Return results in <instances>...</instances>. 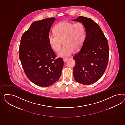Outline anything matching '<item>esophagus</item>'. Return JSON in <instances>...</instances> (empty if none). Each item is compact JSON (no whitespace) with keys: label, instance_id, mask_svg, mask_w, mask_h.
I'll list each match as a JSON object with an SVG mask.
<instances>
[{"label":"esophagus","instance_id":"1","mask_svg":"<svg viewBox=\"0 0 125 125\" xmlns=\"http://www.w3.org/2000/svg\"><path fill=\"white\" fill-rule=\"evenodd\" d=\"M67 59H68V58H63V61H64V62H65L67 60Z\"/></svg>","mask_w":125,"mask_h":125}]
</instances>
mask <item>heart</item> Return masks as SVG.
Returning a JSON list of instances; mask_svg holds the SVG:
<instances>
[{
    "label": "heart",
    "instance_id": "b5f03b06",
    "mask_svg": "<svg viewBox=\"0 0 125 125\" xmlns=\"http://www.w3.org/2000/svg\"><path fill=\"white\" fill-rule=\"evenodd\" d=\"M54 31V33H50L48 37L49 45L53 50L59 52L63 42L64 43V47L58 53L60 57L69 56L74 50H80L86 38V28L82 23L61 21L55 26Z\"/></svg>",
    "mask_w": 125,
    "mask_h": 125
}]
</instances>
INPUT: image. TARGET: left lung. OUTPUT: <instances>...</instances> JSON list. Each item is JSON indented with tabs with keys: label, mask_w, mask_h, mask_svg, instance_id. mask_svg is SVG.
I'll return each instance as SVG.
<instances>
[{
	"label": "left lung",
	"mask_w": 125,
	"mask_h": 125,
	"mask_svg": "<svg viewBox=\"0 0 125 125\" xmlns=\"http://www.w3.org/2000/svg\"><path fill=\"white\" fill-rule=\"evenodd\" d=\"M83 23L86 38L79 52L73 58L76 61L73 75L76 82L88 85L96 82L103 76L108 63V42L100 27L89 18L79 16L72 20Z\"/></svg>",
	"instance_id": "1"
}]
</instances>
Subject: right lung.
Masks as SVG:
<instances>
[{
  "mask_svg": "<svg viewBox=\"0 0 125 125\" xmlns=\"http://www.w3.org/2000/svg\"><path fill=\"white\" fill-rule=\"evenodd\" d=\"M54 17L32 23L23 34L19 46V58L27 78L36 85L47 87L60 78L64 65L49 45L48 37Z\"/></svg>",
  "mask_w": 125,
  "mask_h": 125,
  "instance_id": "right-lung-1",
  "label": "right lung"
}]
</instances>
